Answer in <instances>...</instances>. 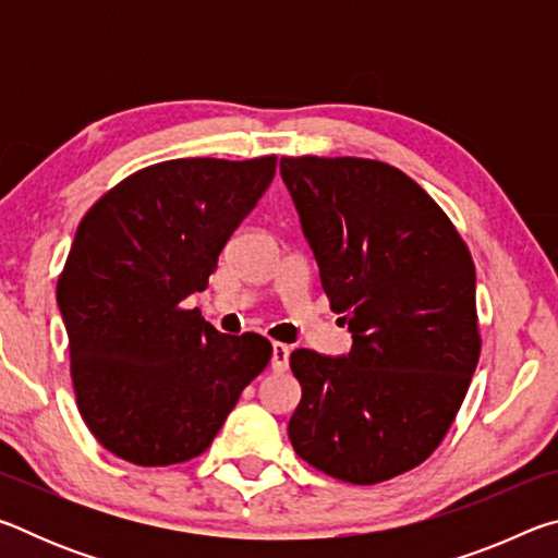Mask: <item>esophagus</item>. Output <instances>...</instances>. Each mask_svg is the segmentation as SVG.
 Masks as SVG:
<instances>
[{
  "label": "esophagus",
  "mask_w": 558,
  "mask_h": 558,
  "mask_svg": "<svg viewBox=\"0 0 558 558\" xmlns=\"http://www.w3.org/2000/svg\"><path fill=\"white\" fill-rule=\"evenodd\" d=\"M288 362H290V347L282 344V342L272 344V359H270L272 372H286Z\"/></svg>",
  "instance_id": "esophagus-1"
}]
</instances>
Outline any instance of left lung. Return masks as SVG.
<instances>
[{
    "instance_id": "1",
    "label": "left lung",
    "mask_w": 558,
    "mask_h": 558,
    "mask_svg": "<svg viewBox=\"0 0 558 558\" xmlns=\"http://www.w3.org/2000/svg\"><path fill=\"white\" fill-rule=\"evenodd\" d=\"M280 177L352 349H295L302 399L288 436L352 485L421 465L440 446L480 356L475 266L440 206L401 169L282 157Z\"/></svg>"
}]
</instances>
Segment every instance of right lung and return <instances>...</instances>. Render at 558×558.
Wrapping results in <instances>:
<instances>
[{
  "label": "right lung",
  "instance_id": "right-lung-1",
  "mask_svg": "<svg viewBox=\"0 0 558 558\" xmlns=\"http://www.w3.org/2000/svg\"><path fill=\"white\" fill-rule=\"evenodd\" d=\"M276 162L169 159L122 179L83 216L56 302L78 411L112 456L143 468L202 456L268 366L266 337L221 335L182 302L209 286Z\"/></svg>",
  "mask_w": 558,
  "mask_h": 558
}]
</instances>
